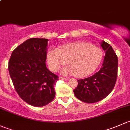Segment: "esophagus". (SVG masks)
<instances>
[{
  "instance_id": "obj_1",
  "label": "esophagus",
  "mask_w": 130,
  "mask_h": 130,
  "mask_svg": "<svg viewBox=\"0 0 130 130\" xmlns=\"http://www.w3.org/2000/svg\"><path fill=\"white\" fill-rule=\"evenodd\" d=\"M59 79H60L65 80V81H66V80L68 79V78H66V77H62V76H60Z\"/></svg>"
}]
</instances>
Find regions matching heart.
Segmentation results:
<instances>
[{
  "instance_id": "b5f03b06",
  "label": "heart",
  "mask_w": 130,
  "mask_h": 130,
  "mask_svg": "<svg viewBox=\"0 0 130 130\" xmlns=\"http://www.w3.org/2000/svg\"><path fill=\"white\" fill-rule=\"evenodd\" d=\"M103 52L98 47L84 42H75L62 45L59 49L49 51L47 60L49 68L56 72L68 61L70 66L62 69L64 74H75L77 77L88 76L95 71L101 63Z\"/></svg>"
}]
</instances>
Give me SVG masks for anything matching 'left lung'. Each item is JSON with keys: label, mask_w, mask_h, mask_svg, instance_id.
<instances>
[{"label": "left lung", "mask_w": 130, "mask_h": 130, "mask_svg": "<svg viewBox=\"0 0 130 130\" xmlns=\"http://www.w3.org/2000/svg\"><path fill=\"white\" fill-rule=\"evenodd\" d=\"M101 45L106 54L101 68L93 76L77 80L78 85L74 90L76 97L86 103H94L105 98L113 89L117 79V56L105 41Z\"/></svg>", "instance_id": "left-lung-1"}]
</instances>
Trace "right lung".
<instances>
[{
	"label": "right lung",
	"instance_id": "1",
	"mask_svg": "<svg viewBox=\"0 0 130 130\" xmlns=\"http://www.w3.org/2000/svg\"><path fill=\"white\" fill-rule=\"evenodd\" d=\"M47 39H29L14 49L9 71L19 96L29 105L45 106L55 97L58 76L47 68Z\"/></svg>",
	"mask_w": 130,
	"mask_h": 130
}]
</instances>
